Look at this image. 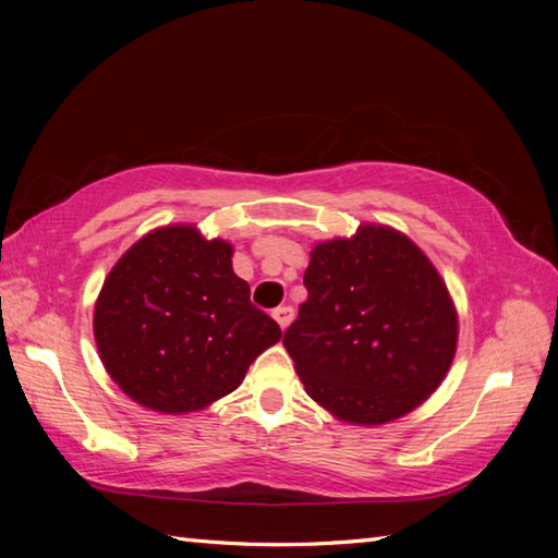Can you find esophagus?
Returning <instances> with one entry per match:
<instances>
[{
  "label": "esophagus",
  "instance_id": "esophagus-1",
  "mask_svg": "<svg viewBox=\"0 0 558 558\" xmlns=\"http://www.w3.org/2000/svg\"><path fill=\"white\" fill-rule=\"evenodd\" d=\"M272 318H276L278 326H280L282 330H286V328L292 324V318H294L292 306H278V310L272 312Z\"/></svg>",
  "mask_w": 558,
  "mask_h": 558
}]
</instances>
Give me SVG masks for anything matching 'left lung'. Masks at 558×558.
<instances>
[{
	"instance_id": "1",
	"label": "left lung",
	"mask_w": 558,
	"mask_h": 558,
	"mask_svg": "<svg viewBox=\"0 0 558 558\" xmlns=\"http://www.w3.org/2000/svg\"><path fill=\"white\" fill-rule=\"evenodd\" d=\"M310 298L282 338L304 390L336 420L378 426L441 386L458 345L444 278L408 234L360 225L314 244Z\"/></svg>"
}]
</instances>
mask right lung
<instances>
[{
  "label": "right lung",
  "instance_id": "1",
  "mask_svg": "<svg viewBox=\"0 0 558 558\" xmlns=\"http://www.w3.org/2000/svg\"><path fill=\"white\" fill-rule=\"evenodd\" d=\"M230 242L196 225L150 230L117 260L93 312L112 381L141 408L186 414L240 386L280 326L248 302Z\"/></svg>",
  "mask_w": 558,
  "mask_h": 558
}]
</instances>
